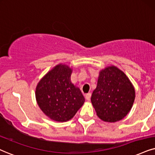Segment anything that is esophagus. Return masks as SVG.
I'll use <instances>...</instances> for the list:
<instances>
[{
	"label": "esophagus",
	"mask_w": 155,
	"mask_h": 155,
	"mask_svg": "<svg viewBox=\"0 0 155 155\" xmlns=\"http://www.w3.org/2000/svg\"><path fill=\"white\" fill-rule=\"evenodd\" d=\"M91 93H87V94L85 95L86 99H87V100H90V99H91Z\"/></svg>",
	"instance_id": "1"
}]
</instances>
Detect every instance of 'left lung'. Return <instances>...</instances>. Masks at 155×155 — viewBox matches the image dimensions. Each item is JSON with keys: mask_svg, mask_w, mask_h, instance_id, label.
Returning a JSON list of instances; mask_svg holds the SVG:
<instances>
[{"mask_svg": "<svg viewBox=\"0 0 155 155\" xmlns=\"http://www.w3.org/2000/svg\"><path fill=\"white\" fill-rule=\"evenodd\" d=\"M135 98L134 87L124 72L109 66L99 73L91 101L97 116L107 122H115L127 116Z\"/></svg>", "mask_w": 155, "mask_h": 155, "instance_id": "1", "label": "left lung"}]
</instances>
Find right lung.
I'll return each instance as SVG.
<instances>
[{
  "label": "right lung",
  "instance_id": "obj_1",
  "mask_svg": "<svg viewBox=\"0 0 155 155\" xmlns=\"http://www.w3.org/2000/svg\"><path fill=\"white\" fill-rule=\"evenodd\" d=\"M71 72L68 66L59 64L48 72L36 87L38 105L54 121L62 122L73 118L85 101L81 90L71 83Z\"/></svg>",
  "mask_w": 155,
  "mask_h": 155
}]
</instances>
